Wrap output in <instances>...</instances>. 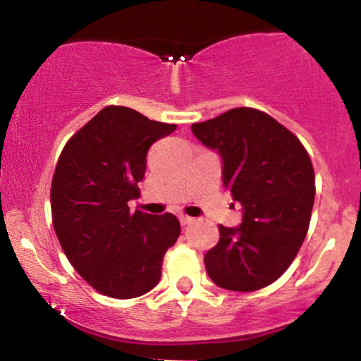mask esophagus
Returning <instances> with one entry per match:
<instances>
[{"label": "esophagus", "instance_id": "1", "mask_svg": "<svg viewBox=\"0 0 361 361\" xmlns=\"http://www.w3.org/2000/svg\"><path fill=\"white\" fill-rule=\"evenodd\" d=\"M195 219L190 217V215H180V222L181 226H188V224H193Z\"/></svg>", "mask_w": 361, "mask_h": 361}]
</instances>
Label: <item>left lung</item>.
I'll list each match as a JSON object with an SVG mask.
<instances>
[{
	"mask_svg": "<svg viewBox=\"0 0 361 361\" xmlns=\"http://www.w3.org/2000/svg\"><path fill=\"white\" fill-rule=\"evenodd\" d=\"M193 135L222 157V181L239 205V227L219 226L205 268L219 287L252 292L273 283L295 259L312 214L316 178L310 157L288 128L264 111L239 106Z\"/></svg>",
	"mask_w": 361,
	"mask_h": 361,
	"instance_id": "8db88e82",
	"label": "left lung"
}]
</instances>
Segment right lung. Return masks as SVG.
<instances>
[{"instance_id":"add662e5","label":"right lung","mask_w":361,"mask_h":361,"mask_svg":"<svg viewBox=\"0 0 361 361\" xmlns=\"http://www.w3.org/2000/svg\"><path fill=\"white\" fill-rule=\"evenodd\" d=\"M175 128L110 105L62 149L51 188L54 231L74 270L103 295L134 299L154 288L180 235L173 214L128 207L139 197L149 147Z\"/></svg>"}]
</instances>
